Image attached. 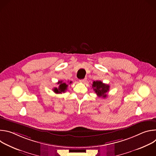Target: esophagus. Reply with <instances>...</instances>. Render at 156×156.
Returning <instances> with one entry per match:
<instances>
[{
    "label": "esophagus",
    "mask_w": 156,
    "mask_h": 156,
    "mask_svg": "<svg viewBox=\"0 0 156 156\" xmlns=\"http://www.w3.org/2000/svg\"><path fill=\"white\" fill-rule=\"evenodd\" d=\"M86 81V78H84V79H82V80H80V81L81 83H85Z\"/></svg>",
    "instance_id": "34e87169"
}]
</instances>
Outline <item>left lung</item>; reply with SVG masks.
I'll return each mask as SVG.
<instances>
[{"instance_id": "left-lung-1", "label": "left lung", "mask_w": 156, "mask_h": 156, "mask_svg": "<svg viewBox=\"0 0 156 156\" xmlns=\"http://www.w3.org/2000/svg\"><path fill=\"white\" fill-rule=\"evenodd\" d=\"M92 87L98 96L103 98L107 97L106 93L109 91V85L103 83L101 81H96L93 82Z\"/></svg>"}]
</instances>
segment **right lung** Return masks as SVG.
Returning a JSON list of instances; mask_svg holds the SVG:
<instances>
[{
	"mask_svg": "<svg viewBox=\"0 0 156 156\" xmlns=\"http://www.w3.org/2000/svg\"><path fill=\"white\" fill-rule=\"evenodd\" d=\"M72 82L70 81L69 83H72ZM58 84H59V87L58 88L55 87L53 89V91L56 94H61L62 93H65L66 91V90H67V87H68V84H66L65 83H63L62 81H59L57 83Z\"/></svg>",
	"mask_w": 156,
	"mask_h": 156,
	"instance_id": "add662e5",
	"label": "right lung"
}]
</instances>
